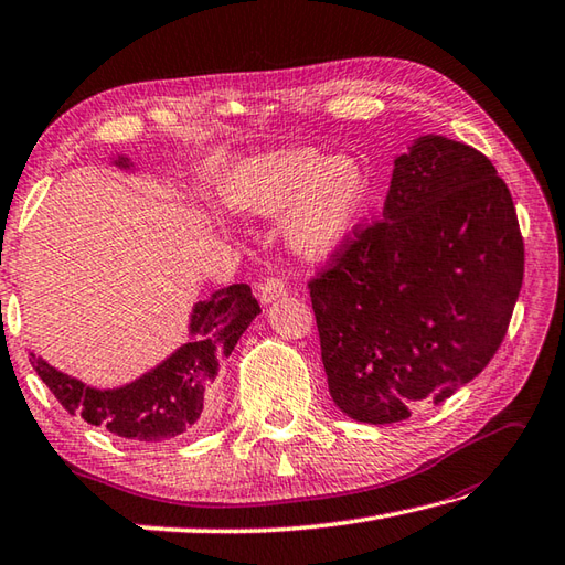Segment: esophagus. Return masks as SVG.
I'll return each instance as SVG.
<instances>
[{
  "mask_svg": "<svg viewBox=\"0 0 565 565\" xmlns=\"http://www.w3.org/2000/svg\"><path fill=\"white\" fill-rule=\"evenodd\" d=\"M285 292H287V287H285L282 280L268 278V280H263L260 287H258V299H260V305H270L278 297H282Z\"/></svg>",
  "mask_w": 565,
  "mask_h": 565,
  "instance_id": "1",
  "label": "esophagus"
}]
</instances>
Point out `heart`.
I'll return each mask as SVG.
<instances>
[{"label": "heart", "mask_w": 565, "mask_h": 565, "mask_svg": "<svg viewBox=\"0 0 565 565\" xmlns=\"http://www.w3.org/2000/svg\"><path fill=\"white\" fill-rule=\"evenodd\" d=\"M371 175L359 158L292 148L241 160L222 175L234 212L285 218V241L302 260H327L347 248L371 206Z\"/></svg>", "instance_id": "heart-1"}]
</instances>
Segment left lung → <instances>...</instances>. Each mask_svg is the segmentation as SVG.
I'll return each instance as SVG.
<instances>
[{
    "label": "left lung",
    "instance_id": "1",
    "mask_svg": "<svg viewBox=\"0 0 565 565\" xmlns=\"http://www.w3.org/2000/svg\"><path fill=\"white\" fill-rule=\"evenodd\" d=\"M524 278L512 194L476 148L417 136L395 158L383 222L309 282L337 407L393 424L490 363Z\"/></svg>",
    "mask_w": 565,
    "mask_h": 565
}]
</instances>
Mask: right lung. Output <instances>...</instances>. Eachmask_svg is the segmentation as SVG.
Returning <instances> with one entry per match:
<instances>
[{"mask_svg":"<svg viewBox=\"0 0 565 565\" xmlns=\"http://www.w3.org/2000/svg\"><path fill=\"white\" fill-rule=\"evenodd\" d=\"M111 163L134 170L126 156H117ZM258 315L260 307L248 285L222 287L192 307L188 343L119 387L85 385L36 353H31V365L55 399L87 424L143 444L175 439L210 419L218 367Z\"/></svg>","mask_w":565,"mask_h":565,"instance_id":"obj_1","label":"right lung"}]
</instances>
